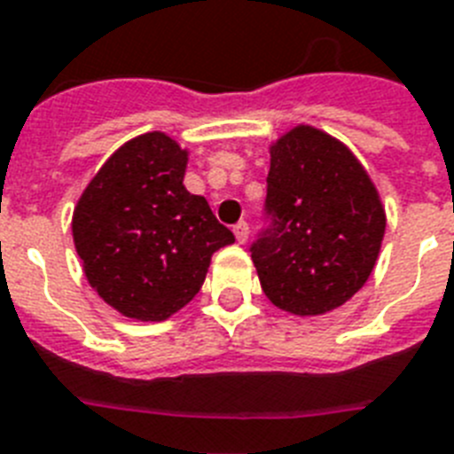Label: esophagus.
I'll use <instances>...</instances> for the list:
<instances>
[{"label":"esophagus","mask_w":454,"mask_h":454,"mask_svg":"<svg viewBox=\"0 0 454 454\" xmlns=\"http://www.w3.org/2000/svg\"><path fill=\"white\" fill-rule=\"evenodd\" d=\"M248 234H250L248 223H236V224H234L236 241H239V243H246V241H248Z\"/></svg>","instance_id":"1"}]
</instances>
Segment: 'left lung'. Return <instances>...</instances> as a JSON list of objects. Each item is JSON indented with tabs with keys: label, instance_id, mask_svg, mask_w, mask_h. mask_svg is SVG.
Masks as SVG:
<instances>
[{
	"label": "left lung",
	"instance_id": "left-lung-1",
	"mask_svg": "<svg viewBox=\"0 0 454 454\" xmlns=\"http://www.w3.org/2000/svg\"><path fill=\"white\" fill-rule=\"evenodd\" d=\"M269 227L250 257L269 301L322 316L362 290L376 267L385 208L357 157L339 138L299 125L271 145Z\"/></svg>",
	"mask_w": 454,
	"mask_h": 454
}]
</instances>
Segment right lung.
Segmentation results:
<instances>
[{
    "label": "right lung",
    "instance_id": "1",
    "mask_svg": "<svg viewBox=\"0 0 454 454\" xmlns=\"http://www.w3.org/2000/svg\"><path fill=\"white\" fill-rule=\"evenodd\" d=\"M187 151L162 132L120 145L81 194L71 231L88 283L125 317L160 322L201 290L215 250L234 243L183 185Z\"/></svg>",
    "mask_w": 454,
    "mask_h": 454
}]
</instances>
